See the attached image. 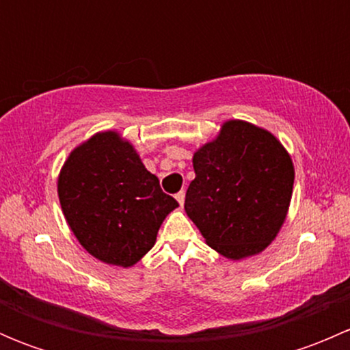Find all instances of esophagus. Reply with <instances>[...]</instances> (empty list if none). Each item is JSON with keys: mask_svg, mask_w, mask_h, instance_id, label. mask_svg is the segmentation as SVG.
Instances as JSON below:
<instances>
[{"mask_svg": "<svg viewBox=\"0 0 350 350\" xmlns=\"http://www.w3.org/2000/svg\"><path fill=\"white\" fill-rule=\"evenodd\" d=\"M185 196H186V193L183 191V189L179 193H176V200H178V203L181 204V206H183V204H185Z\"/></svg>", "mask_w": 350, "mask_h": 350, "instance_id": "34e87169", "label": "esophagus"}]
</instances>
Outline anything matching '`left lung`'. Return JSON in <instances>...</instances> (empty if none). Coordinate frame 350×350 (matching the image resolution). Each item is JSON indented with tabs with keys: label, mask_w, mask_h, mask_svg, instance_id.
Listing matches in <instances>:
<instances>
[{
	"label": "left lung",
	"mask_w": 350,
	"mask_h": 350,
	"mask_svg": "<svg viewBox=\"0 0 350 350\" xmlns=\"http://www.w3.org/2000/svg\"><path fill=\"white\" fill-rule=\"evenodd\" d=\"M185 210L206 243L228 259L266 249L283 225L295 169L274 135L232 120L193 157Z\"/></svg>",
	"instance_id": "obj_1"
}]
</instances>
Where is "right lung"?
<instances>
[{
    "label": "right lung",
    "mask_w": 350,
    "mask_h": 350,
    "mask_svg": "<svg viewBox=\"0 0 350 350\" xmlns=\"http://www.w3.org/2000/svg\"><path fill=\"white\" fill-rule=\"evenodd\" d=\"M57 189L81 245L96 259L123 267L152 249L164 218L179 206L115 132L96 133L77 147L62 167Z\"/></svg>",
    "instance_id": "1"
}]
</instances>
